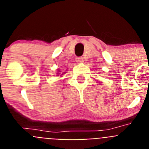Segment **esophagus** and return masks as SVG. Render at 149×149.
Returning <instances> with one entry per match:
<instances>
[{
  "instance_id": "esophagus-1",
  "label": "esophagus",
  "mask_w": 149,
  "mask_h": 149,
  "mask_svg": "<svg viewBox=\"0 0 149 149\" xmlns=\"http://www.w3.org/2000/svg\"><path fill=\"white\" fill-rule=\"evenodd\" d=\"M76 61L78 63H84V59H83L82 57H77V58H76Z\"/></svg>"
}]
</instances>
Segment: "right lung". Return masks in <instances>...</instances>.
<instances>
[{
    "label": "right lung",
    "mask_w": 149,
    "mask_h": 149,
    "mask_svg": "<svg viewBox=\"0 0 149 149\" xmlns=\"http://www.w3.org/2000/svg\"><path fill=\"white\" fill-rule=\"evenodd\" d=\"M64 74H65V72H63V73H61V72H60V69H57V72H56V76H60V77H62V76H63Z\"/></svg>",
    "instance_id": "obj_1"
}]
</instances>
